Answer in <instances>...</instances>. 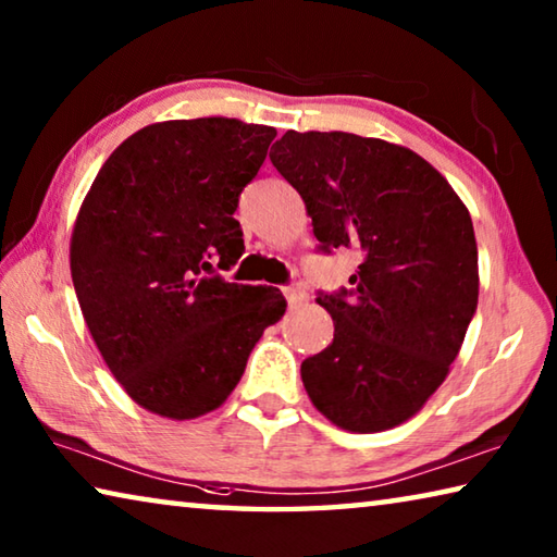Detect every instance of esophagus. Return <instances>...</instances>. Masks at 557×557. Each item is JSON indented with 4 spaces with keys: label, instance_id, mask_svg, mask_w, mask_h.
Segmentation results:
<instances>
[{
    "label": "esophagus",
    "instance_id": "1",
    "mask_svg": "<svg viewBox=\"0 0 557 557\" xmlns=\"http://www.w3.org/2000/svg\"><path fill=\"white\" fill-rule=\"evenodd\" d=\"M282 292H285L289 307H297V305H301V301H307V289L301 287L299 282H292V285H287Z\"/></svg>",
    "mask_w": 557,
    "mask_h": 557
}]
</instances>
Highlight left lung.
<instances>
[{"label":"left lung","mask_w":557,"mask_h":557,"mask_svg":"<svg viewBox=\"0 0 557 557\" xmlns=\"http://www.w3.org/2000/svg\"><path fill=\"white\" fill-rule=\"evenodd\" d=\"M270 162L299 191L319 250L361 258L351 287L317 297L334 342L301 361L307 395L348 432L400 425L447 379L476 312L467 206L435 166L385 139L287 129Z\"/></svg>","instance_id":"1"}]
</instances>
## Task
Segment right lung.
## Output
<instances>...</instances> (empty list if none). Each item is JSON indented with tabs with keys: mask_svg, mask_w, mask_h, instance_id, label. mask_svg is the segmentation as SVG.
<instances>
[{
	"mask_svg": "<svg viewBox=\"0 0 557 557\" xmlns=\"http://www.w3.org/2000/svg\"><path fill=\"white\" fill-rule=\"evenodd\" d=\"M277 129L233 117L166 120L127 137L92 182L71 275L92 342L132 400L172 420L219 408L280 322L275 287L225 282L243 256L233 219Z\"/></svg>",
	"mask_w": 557,
	"mask_h": 557,
	"instance_id": "1",
	"label": "right lung"
}]
</instances>
